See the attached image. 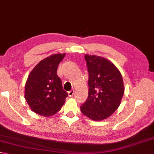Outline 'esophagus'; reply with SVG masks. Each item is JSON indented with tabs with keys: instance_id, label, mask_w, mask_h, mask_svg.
I'll return each instance as SVG.
<instances>
[{
	"instance_id": "1",
	"label": "esophagus",
	"mask_w": 154,
	"mask_h": 154,
	"mask_svg": "<svg viewBox=\"0 0 154 154\" xmlns=\"http://www.w3.org/2000/svg\"><path fill=\"white\" fill-rule=\"evenodd\" d=\"M73 94H74V90H71V91H69V92H68V96L69 97H73Z\"/></svg>"
}]
</instances>
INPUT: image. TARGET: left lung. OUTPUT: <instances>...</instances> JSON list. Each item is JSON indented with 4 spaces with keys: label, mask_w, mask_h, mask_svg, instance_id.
<instances>
[{
    "label": "left lung",
    "mask_w": 154,
    "mask_h": 154,
    "mask_svg": "<svg viewBox=\"0 0 154 154\" xmlns=\"http://www.w3.org/2000/svg\"><path fill=\"white\" fill-rule=\"evenodd\" d=\"M85 59L89 72V94L81 111L91 120H103L120 106L124 92L122 75L106 58L85 54Z\"/></svg>",
    "instance_id": "obj_1"
}]
</instances>
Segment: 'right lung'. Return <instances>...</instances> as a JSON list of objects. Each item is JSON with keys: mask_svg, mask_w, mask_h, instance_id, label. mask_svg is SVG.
Listing matches in <instances>:
<instances>
[{"mask_svg": "<svg viewBox=\"0 0 154 154\" xmlns=\"http://www.w3.org/2000/svg\"><path fill=\"white\" fill-rule=\"evenodd\" d=\"M65 54H52L40 61L29 74L24 97L34 112L48 117L63 105L68 94L57 75V66Z\"/></svg>", "mask_w": 154, "mask_h": 154, "instance_id": "1", "label": "right lung"}]
</instances>
